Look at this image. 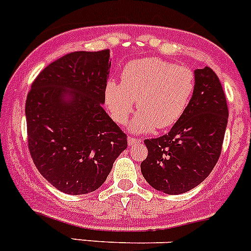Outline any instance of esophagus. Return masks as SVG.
I'll return each instance as SVG.
<instances>
[{"label":"esophagus","mask_w":251,"mask_h":251,"mask_svg":"<svg viewBox=\"0 0 251 251\" xmlns=\"http://www.w3.org/2000/svg\"><path fill=\"white\" fill-rule=\"evenodd\" d=\"M139 143H141V139L134 138V137H128V146H129V147H133V146L139 145Z\"/></svg>","instance_id":"obj_1"}]
</instances>
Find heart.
I'll return each instance as SVG.
<instances>
[{
	"label": "heart",
	"instance_id": "1",
	"mask_svg": "<svg viewBox=\"0 0 251 251\" xmlns=\"http://www.w3.org/2000/svg\"><path fill=\"white\" fill-rule=\"evenodd\" d=\"M194 92L191 69L157 57H145L126 65L121 84H106L105 104L112 118L124 124L137 101L139 113L130 122L129 129L148 133L156 127L165 129L176 124L187 110Z\"/></svg>",
	"mask_w": 251,
	"mask_h": 251
}]
</instances>
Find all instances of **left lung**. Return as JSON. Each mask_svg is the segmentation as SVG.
Segmentation results:
<instances>
[{
  "label": "left lung",
  "mask_w": 251,
  "mask_h": 251,
  "mask_svg": "<svg viewBox=\"0 0 251 251\" xmlns=\"http://www.w3.org/2000/svg\"><path fill=\"white\" fill-rule=\"evenodd\" d=\"M195 92L183 117L170 133L146 139L143 177L154 190L179 195L200 185L220 157L229 110L223 86L208 66L196 69Z\"/></svg>",
  "instance_id": "1"
}]
</instances>
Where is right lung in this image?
Wrapping results in <instances>:
<instances>
[{
    "instance_id": "obj_1",
    "label": "right lung",
    "mask_w": 251,
    "mask_h": 251,
    "mask_svg": "<svg viewBox=\"0 0 251 251\" xmlns=\"http://www.w3.org/2000/svg\"><path fill=\"white\" fill-rule=\"evenodd\" d=\"M109 50L76 51L46 66L26 99L28 150L39 172L59 191L100 187L127 136L104 110Z\"/></svg>"
}]
</instances>
